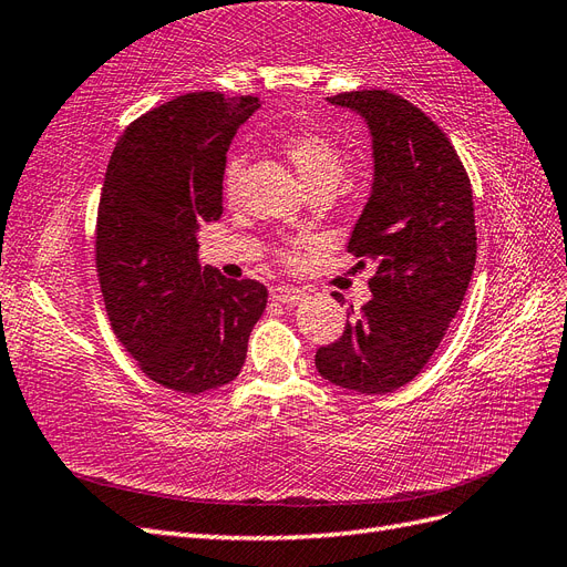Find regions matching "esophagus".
Wrapping results in <instances>:
<instances>
[{
    "instance_id": "34e87169",
    "label": "esophagus",
    "mask_w": 567,
    "mask_h": 567,
    "mask_svg": "<svg viewBox=\"0 0 567 567\" xmlns=\"http://www.w3.org/2000/svg\"><path fill=\"white\" fill-rule=\"evenodd\" d=\"M271 300H277V302H286V305H296V302H300L302 300V290L300 288H293V286H274L271 290Z\"/></svg>"
}]
</instances>
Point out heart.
<instances>
[{"label": "heart", "mask_w": 567, "mask_h": 567, "mask_svg": "<svg viewBox=\"0 0 567 567\" xmlns=\"http://www.w3.org/2000/svg\"><path fill=\"white\" fill-rule=\"evenodd\" d=\"M281 151L288 163L296 167V173L305 182L307 192H336L340 182L348 175V153L333 136L315 132V130H296L288 132L281 140ZM244 177L241 156H231L225 167V194L231 198L238 192V184ZM317 246L315 236L290 238L279 244L277 257L284 265H298L302 257Z\"/></svg>", "instance_id": "obj_1"}]
</instances>
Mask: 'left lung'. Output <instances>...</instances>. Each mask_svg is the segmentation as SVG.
I'll list each match as a JSON object with an SVG mask.
<instances>
[{
    "label": "left lung",
    "mask_w": 567,
    "mask_h": 567,
    "mask_svg": "<svg viewBox=\"0 0 567 567\" xmlns=\"http://www.w3.org/2000/svg\"><path fill=\"white\" fill-rule=\"evenodd\" d=\"M367 117L373 192L348 250L375 262L362 317L315 354L333 385L383 394L416 379L456 317L475 267L473 188L450 136L388 90L329 96Z\"/></svg>",
    "instance_id": "1"
}]
</instances>
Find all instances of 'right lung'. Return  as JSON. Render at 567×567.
Listing matches in <instances>:
<instances>
[{
	"label": "right lung",
	"instance_id": "add662e5",
	"mask_svg": "<svg viewBox=\"0 0 567 567\" xmlns=\"http://www.w3.org/2000/svg\"><path fill=\"white\" fill-rule=\"evenodd\" d=\"M257 96L192 92L125 127L101 188L94 257L113 331L151 381L200 394L234 381L267 288L196 260L221 217V177Z\"/></svg>",
	"mask_w": 567,
	"mask_h": 567
}]
</instances>
